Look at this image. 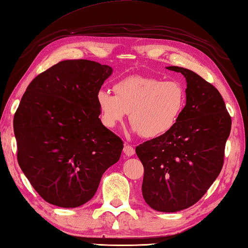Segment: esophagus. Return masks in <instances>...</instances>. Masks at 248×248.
Wrapping results in <instances>:
<instances>
[{"label":"esophagus","mask_w":248,"mask_h":248,"mask_svg":"<svg viewBox=\"0 0 248 248\" xmlns=\"http://www.w3.org/2000/svg\"><path fill=\"white\" fill-rule=\"evenodd\" d=\"M123 151H124V154H125V155H126V157H132V155H135V149H134V147L131 146V145H128V144L124 146Z\"/></svg>","instance_id":"1"}]
</instances>
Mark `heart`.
<instances>
[{
	"label": "heart",
	"instance_id": "heart-1",
	"mask_svg": "<svg viewBox=\"0 0 248 248\" xmlns=\"http://www.w3.org/2000/svg\"><path fill=\"white\" fill-rule=\"evenodd\" d=\"M112 94L99 91L101 120L114 127L129 112L133 131L145 138H157L175 126L186 104V93L179 81L148 76H129L114 84Z\"/></svg>",
	"mask_w": 248,
	"mask_h": 248
}]
</instances>
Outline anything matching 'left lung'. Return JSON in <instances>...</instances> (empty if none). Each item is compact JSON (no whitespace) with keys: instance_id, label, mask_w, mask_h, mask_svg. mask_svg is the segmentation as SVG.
<instances>
[{"instance_id":"obj_1","label":"left lung","mask_w":248,"mask_h":248,"mask_svg":"<svg viewBox=\"0 0 248 248\" xmlns=\"http://www.w3.org/2000/svg\"><path fill=\"white\" fill-rule=\"evenodd\" d=\"M167 68L186 78V106L170 132L137 146L136 154L145 202L175 212L195 205L220 174L232 121L215 86L189 69Z\"/></svg>"}]
</instances>
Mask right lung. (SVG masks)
Wrapping results in <instances>:
<instances>
[{"mask_svg": "<svg viewBox=\"0 0 248 248\" xmlns=\"http://www.w3.org/2000/svg\"><path fill=\"white\" fill-rule=\"evenodd\" d=\"M112 68L66 60L33 78L14 115L17 161L36 192L63 208L93 197L123 140L99 119L97 94Z\"/></svg>", "mask_w": 248, "mask_h": 248, "instance_id": "1", "label": "right lung"}]
</instances>
